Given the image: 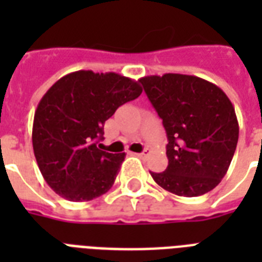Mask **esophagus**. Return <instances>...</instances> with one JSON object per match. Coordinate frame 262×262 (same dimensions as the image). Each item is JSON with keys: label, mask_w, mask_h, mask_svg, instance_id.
<instances>
[{"label": "esophagus", "mask_w": 262, "mask_h": 262, "mask_svg": "<svg viewBox=\"0 0 262 262\" xmlns=\"http://www.w3.org/2000/svg\"><path fill=\"white\" fill-rule=\"evenodd\" d=\"M148 155H149V150H148V149L142 150L141 153H136V156H138V157H146Z\"/></svg>", "instance_id": "obj_1"}]
</instances>
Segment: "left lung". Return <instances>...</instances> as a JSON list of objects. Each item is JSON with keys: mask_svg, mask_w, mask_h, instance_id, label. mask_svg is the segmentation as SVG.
<instances>
[{"mask_svg": "<svg viewBox=\"0 0 262 262\" xmlns=\"http://www.w3.org/2000/svg\"><path fill=\"white\" fill-rule=\"evenodd\" d=\"M168 137L165 171L153 180L179 196H199L221 183L237 148L235 110L220 87L193 75L140 79Z\"/></svg>", "mask_w": 262, "mask_h": 262, "instance_id": "left-lung-1", "label": "left lung"}]
</instances>
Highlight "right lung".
I'll return each mask as SVG.
<instances>
[{"label":"right lung","mask_w":262,"mask_h":262,"mask_svg":"<svg viewBox=\"0 0 262 262\" xmlns=\"http://www.w3.org/2000/svg\"><path fill=\"white\" fill-rule=\"evenodd\" d=\"M142 93L116 72L67 74L42 95L33 118L32 145L47 184L70 202H87L112 188L125 153L102 150L103 125Z\"/></svg>","instance_id":"1"}]
</instances>
